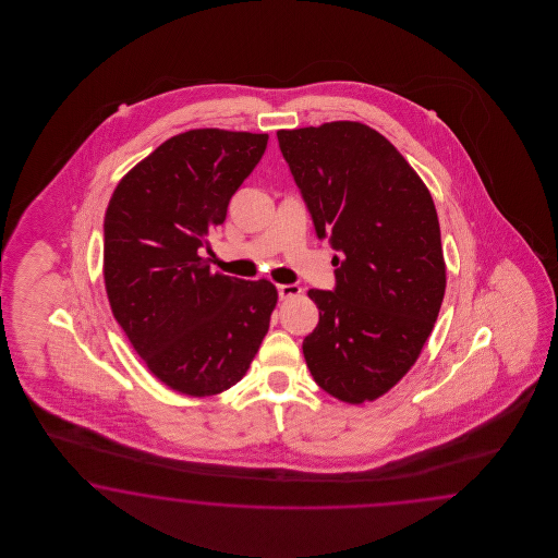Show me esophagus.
I'll return each instance as SVG.
<instances>
[{
    "label": "esophagus",
    "instance_id": "obj_1",
    "mask_svg": "<svg viewBox=\"0 0 558 558\" xmlns=\"http://www.w3.org/2000/svg\"><path fill=\"white\" fill-rule=\"evenodd\" d=\"M296 294H301V287H296V284H280L278 287V296L282 301H287L290 296H296Z\"/></svg>",
    "mask_w": 558,
    "mask_h": 558
}]
</instances>
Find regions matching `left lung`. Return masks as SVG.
I'll list each match as a JSON object with an SVG mask.
<instances>
[{"label":"left lung","instance_id":"left-lung-1","mask_svg":"<svg viewBox=\"0 0 558 558\" xmlns=\"http://www.w3.org/2000/svg\"><path fill=\"white\" fill-rule=\"evenodd\" d=\"M315 231L338 250L336 290H308L319 325L303 341L325 392L360 405L417 362L446 292L436 204L417 171L355 120L278 131Z\"/></svg>","mask_w":558,"mask_h":558}]
</instances>
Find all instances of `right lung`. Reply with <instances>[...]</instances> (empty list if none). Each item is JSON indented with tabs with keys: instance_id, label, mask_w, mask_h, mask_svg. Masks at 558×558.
<instances>
[{
	"instance_id": "obj_1",
	"label": "right lung",
	"mask_w": 558,
	"mask_h": 558,
	"mask_svg": "<svg viewBox=\"0 0 558 558\" xmlns=\"http://www.w3.org/2000/svg\"><path fill=\"white\" fill-rule=\"evenodd\" d=\"M268 135L192 129L141 159L104 217V284L114 319L169 389L213 397L236 385L270 329L278 290L210 270L208 235Z\"/></svg>"
}]
</instances>
